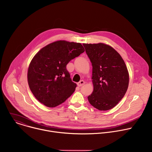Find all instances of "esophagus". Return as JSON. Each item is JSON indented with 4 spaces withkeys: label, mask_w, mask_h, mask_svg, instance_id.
I'll return each mask as SVG.
<instances>
[{
    "label": "esophagus",
    "mask_w": 152,
    "mask_h": 152,
    "mask_svg": "<svg viewBox=\"0 0 152 152\" xmlns=\"http://www.w3.org/2000/svg\"><path fill=\"white\" fill-rule=\"evenodd\" d=\"M84 84H85V82H84L83 80H81L80 82H78V83H77V86H78V87H81V86L84 85Z\"/></svg>",
    "instance_id": "34e87169"
}]
</instances>
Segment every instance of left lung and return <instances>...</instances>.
I'll list each match as a JSON object with an SVG mask.
<instances>
[{
	"instance_id": "obj_1",
	"label": "left lung",
	"mask_w": 152,
	"mask_h": 152,
	"mask_svg": "<svg viewBox=\"0 0 152 152\" xmlns=\"http://www.w3.org/2000/svg\"><path fill=\"white\" fill-rule=\"evenodd\" d=\"M92 65L94 91L87 98L101 111L114 107L125 96L129 85V72L124 59L111 46L83 44Z\"/></svg>"
}]
</instances>
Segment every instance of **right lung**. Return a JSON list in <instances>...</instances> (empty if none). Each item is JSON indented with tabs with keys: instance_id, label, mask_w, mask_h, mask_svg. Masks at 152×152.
<instances>
[{
	"instance_id": "obj_1",
	"label": "right lung",
	"mask_w": 152,
	"mask_h": 152,
	"mask_svg": "<svg viewBox=\"0 0 152 152\" xmlns=\"http://www.w3.org/2000/svg\"><path fill=\"white\" fill-rule=\"evenodd\" d=\"M84 51L80 43L64 40L55 41L41 48L30 63L27 81L34 96L48 107L64 102L74 92L66 65Z\"/></svg>"
}]
</instances>
